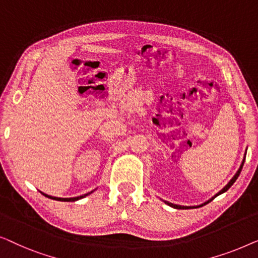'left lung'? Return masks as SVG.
<instances>
[{
    "mask_svg": "<svg viewBox=\"0 0 258 258\" xmlns=\"http://www.w3.org/2000/svg\"><path fill=\"white\" fill-rule=\"evenodd\" d=\"M243 164H244V161H243V162H242V165H241V168H239V169H238V171H237V172H236V175L234 176V177H232V178H231V181H230V182H229V183H228V184H227V185H225V186H224V188H223V189H222V190H221V191L217 194V195H216V196H218V195H221V194H222V192H225V191H227V190H228L229 188H230V186H231L232 184H234V183H235V181H236V179H237V177H238V176H239V174H241V171H242V168H243ZM216 196H215V197H216ZM215 197H213V199H211V200H209V201H208V202H206V203H204V204L209 203V202H210V201H213V200L215 199ZM165 203H167V204H168V206H170V207H172V208H176V209H189V208H191V207H182V206H176V204H172V203H169V202H165ZM204 204H202V206H204ZM202 206H201V207H202Z\"/></svg>",
    "mask_w": 258,
    "mask_h": 258,
    "instance_id": "8db88e82",
    "label": "left lung"
}]
</instances>
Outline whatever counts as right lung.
Here are the masks:
<instances>
[{"label": "right lung", "mask_w": 258, "mask_h": 258, "mask_svg": "<svg viewBox=\"0 0 258 258\" xmlns=\"http://www.w3.org/2000/svg\"><path fill=\"white\" fill-rule=\"evenodd\" d=\"M93 191H90V192H88V194H86V195H82V196H79V197H73V199H59V197H52V196H49V195H45V194H43V195L45 196V197H49V199H52V200H56V201H63V202H74V201H77V200H81V199H83V197H86V196H88L89 195V194H91Z\"/></svg>", "instance_id": "1"}]
</instances>
